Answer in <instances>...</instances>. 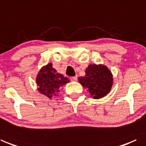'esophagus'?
<instances>
[{
    "label": "esophagus",
    "mask_w": 146,
    "mask_h": 146,
    "mask_svg": "<svg viewBox=\"0 0 146 146\" xmlns=\"http://www.w3.org/2000/svg\"><path fill=\"white\" fill-rule=\"evenodd\" d=\"M71 80H72V81H76V80H77V77H74L71 78Z\"/></svg>",
    "instance_id": "esophagus-1"
}]
</instances>
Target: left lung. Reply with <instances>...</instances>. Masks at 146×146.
<instances>
[{"label": "left lung", "mask_w": 146, "mask_h": 146, "mask_svg": "<svg viewBox=\"0 0 146 146\" xmlns=\"http://www.w3.org/2000/svg\"><path fill=\"white\" fill-rule=\"evenodd\" d=\"M78 81L87 88L90 96L100 99L108 94L113 84L112 73L103 64H90L86 67L85 75L78 78Z\"/></svg>", "instance_id": "left-lung-1"}]
</instances>
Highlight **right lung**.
I'll use <instances>...</instances> for the list:
<instances>
[{
    "label": "right lung",
    "instance_id": "1",
    "mask_svg": "<svg viewBox=\"0 0 146 146\" xmlns=\"http://www.w3.org/2000/svg\"><path fill=\"white\" fill-rule=\"evenodd\" d=\"M68 82L69 80L62 74L58 73L52 63L41 67L36 77L37 90L50 100L58 96L60 88Z\"/></svg>",
    "mask_w": 146,
    "mask_h": 146
}]
</instances>
